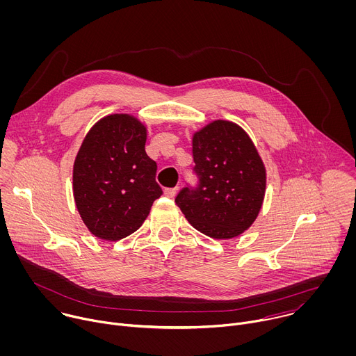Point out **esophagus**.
<instances>
[{
	"label": "esophagus",
	"instance_id": "esophagus-1",
	"mask_svg": "<svg viewBox=\"0 0 356 356\" xmlns=\"http://www.w3.org/2000/svg\"><path fill=\"white\" fill-rule=\"evenodd\" d=\"M176 194H177V187H175V188H166V190H165V195L169 197V198L176 197Z\"/></svg>",
	"mask_w": 356,
	"mask_h": 356
}]
</instances>
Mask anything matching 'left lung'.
Segmentation results:
<instances>
[{"instance_id":"left-lung-1","label":"left lung","mask_w":356,"mask_h":356,"mask_svg":"<svg viewBox=\"0 0 356 356\" xmlns=\"http://www.w3.org/2000/svg\"><path fill=\"white\" fill-rule=\"evenodd\" d=\"M195 188L184 187L176 204L193 227L213 239H232L248 230L261 209L266 166L248 133L215 120L193 136Z\"/></svg>"}]
</instances>
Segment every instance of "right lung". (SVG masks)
I'll use <instances>...</instances> for the list:
<instances>
[{"label": "right lung", "mask_w": 356, "mask_h": 356, "mask_svg": "<svg viewBox=\"0 0 356 356\" xmlns=\"http://www.w3.org/2000/svg\"><path fill=\"white\" fill-rule=\"evenodd\" d=\"M145 143L147 127L130 114L100 118L82 141L72 170L74 200L85 226L102 241L134 233L162 195Z\"/></svg>", "instance_id": "1"}]
</instances>
